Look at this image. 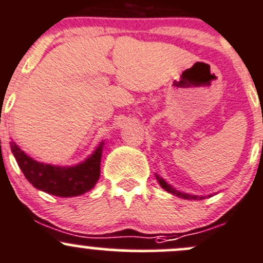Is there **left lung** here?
<instances>
[{
  "label": "left lung",
  "mask_w": 263,
  "mask_h": 263,
  "mask_svg": "<svg viewBox=\"0 0 263 263\" xmlns=\"http://www.w3.org/2000/svg\"><path fill=\"white\" fill-rule=\"evenodd\" d=\"M156 178H157V181H158L159 185H161L162 189H164V190H166L167 192H170V194L175 195V196H177V197H182V199H186V200H204V199H206V197H212L213 196V194L208 195V196H202V195H200V196H199V195L186 194V192L176 190V189L172 187V186L170 185V183H167L166 181L163 180V178L159 177V176L157 175V173H156ZM214 195H215V194H214Z\"/></svg>",
  "instance_id": "left-lung-1"
}]
</instances>
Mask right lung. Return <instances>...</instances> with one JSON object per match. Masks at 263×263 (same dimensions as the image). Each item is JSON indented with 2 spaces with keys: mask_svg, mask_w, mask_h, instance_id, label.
I'll list each match as a JSON object with an SVG mask.
<instances>
[{
  "mask_svg": "<svg viewBox=\"0 0 263 263\" xmlns=\"http://www.w3.org/2000/svg\"><path fill=\"white\" fill-rule=\"evenodd\" d=\"M104 144L105 140H102L93 153L81 163L62 167L35 161L15 142H10L11 152L26 180L37 190L61 197L78 196L95 187L100 178Z\"/></svg>",
  "mask_w": 263,
  "mask_h": 263,
  "instance_id": "right-lung-1",
  "label": "right lung"
}]
</instances>
